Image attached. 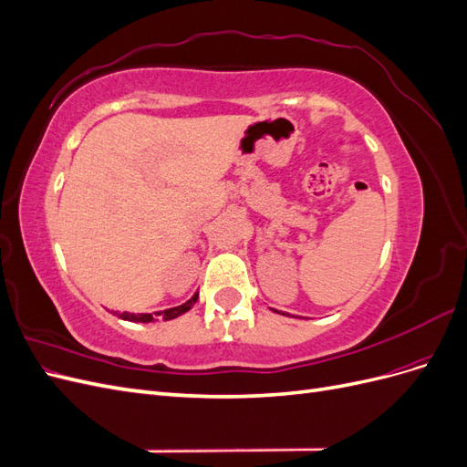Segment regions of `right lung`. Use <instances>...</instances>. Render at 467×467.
Wrapping results in <instances>:
<instances>
[{
    "mask_svg": "<svg viewBox=\"0 0 467 467\" xmlns=\"http://www.w3.org/2000/svg\"><path fill=\"white\" fill-rule=\"evenodd\" d=\"M196 298H199V294H194L192 298H191L189 302H185V304H181V306H177V307H169V309H165V312H155L153 316H151V314H129V312H122V314L112 312V314L119 316L120 319L136 321V323H150V321H155L158 317H161L163 321H169V319H175V317L182 316L185 312H189V309L192 307V304L196 302Z\"/></svg>",
    "mask_w": 467,
    "mask_h": 467,
    "instance_id": "obj_1",
    "label": "right lung"
}]
</instances>
